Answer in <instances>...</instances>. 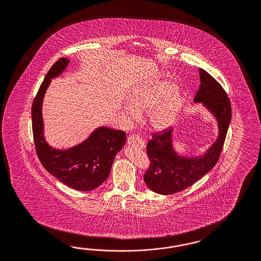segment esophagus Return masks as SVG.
Instances as JSON below:
<instances>
[{
  "label": "esophagus",
  "instance_id": "obj_1",
  "mask_svg": "<svg viewBox=\"0 0 261 261\" xmlns=\"http://www.w3.org/2000/svg\"><path fill=\"white\" fill-rule=\"evenodd\" d=\"M128 145L136 146L138 148H143L144 147V141L141 140V138L136 134H131L127 139Z\"/></svg>",
  "mask_w": 261,
  "mask_h": 261
}]
</instances>
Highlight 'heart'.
<instances>
[{
	"label": "heart",
	"mask_w": 261,
	"mask_h": 261,
	"mask_svg": "<svg viewBox=\"0 0 261 261\" xmlns=\"http://www.w3.org/2000/svg\"><path fill=\"white\" fill-rule=\"evenodd\" d=\"M125 111L131 117L135 113L148 111L147 121L155 130L170 126L180 112L184 103L182 94L170 82H159L133 92Z\"/></svg>",
	"instance_id": "heart-1"
}]
</instances>
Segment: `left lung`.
Masks as SVG:
<instances>
[{"mask_svg":"<svg viewBox=\"0 0 261 261\" xmlns=\"http://www.w3.org/2000/svg\"><path fill=\"white\" fill-rule=\"evenodd\" d=\"M200 85L195 102H203L219 121L217 141L204 155L184 159L176 155L171 145L172 129L152 136L146 146L148 169L143 179L151 190L162 195H172L190 187L207 174L219 161L232 118L231 102L219 82L199 68Z\"/></svg>","mask_w":261,"mask_h":261,"instance_id":"1","label":"left lung"}]
</instances>
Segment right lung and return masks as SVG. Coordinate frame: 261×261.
<instances>
[{
	"instance_id": "add662e5",
	"label": "right lung",
	"mask_w": 261,
	"mask_h": 261,
	"mask_svg": "<svg viewBox=\"0 0 261 261\" xmlns=\"http://www.w3.org/2000/svg\"><path fill=\"white\" fill-rule=\"evenodd\" d=\"M69 61L61 58L52 65L37 92L32 107V131L37 155L42 166L60 181L77 191L97 188L110 174L115 155L124 145L121 130L100 127L82 144L61 151L50 148L42 135V102L51 79L60 75Z\"/></svg>"
}]
</instances>
